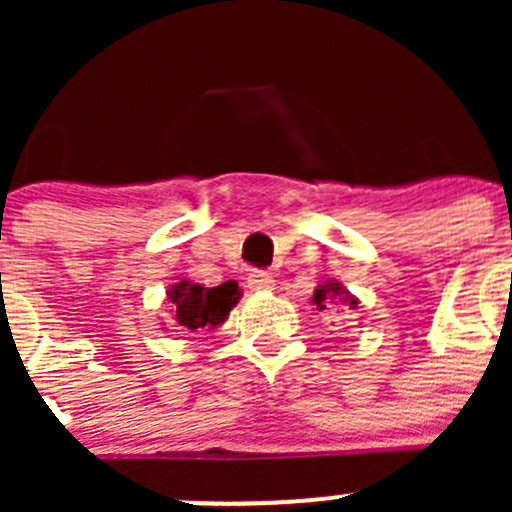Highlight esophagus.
I'll list each match as a JSON object with an SVG mask.
<instances>
[{
    "label": "esophagus",
    "instance_id": "obj_1",
    "mask_svg": "<svg viewBox=\"0 0 512 512\" xmlns=\"http://www.w3.org/2000/svg\"><path fill=\"white\" fill-rule=\"evenodd\" d=\"M247 285H250V289H255V292H265V289L275 287V277L265 270H252L247 275Z\"/></svg>",
    "mask_w": 512,
    "mask_h": 512
}]
</instances>
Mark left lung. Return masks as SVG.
<instances>
[{"mask_svg":"<svg viewBox=\"0 0 512 512\" xmlns=\"http://www.w3.org/2000/svg\"><path fill=\"white\" fill-rule=\"evenodd\" d=\"M312 304H317L319 312H324V309H329V307L356 309L359 307V299H356L354 294L342 285V282L327 280L324 285H319L317 289H314Z\"/></svg>","mask_w":512,"mask_h":512,"instance_id":"1","label":"left lung"}]
</instances>
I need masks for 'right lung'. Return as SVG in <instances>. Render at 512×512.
Segmentation results:
<instances>
[{"label": "right lung", "instance_id": "obj_1", "mask_svg": "<svg viewBox=\"0 0 512 512\" xmlns=\"http://www.w3.org/2000/svg\"><path fill=\"white\" fill-rule=\"evenodd\" d=\"M240 297L242 289L235 280H227L218 287H203L183 277L165 292V302L173 312V327L178 332H213L225 322Z\"/></svg>", "mask_w": 512, "mask_h": 512}]
</instances>
